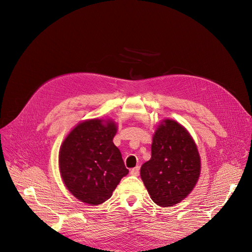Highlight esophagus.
<instances>
[{
	"label": "esophagus",
	"instance_id": "obj_1",
	"mask_svg": "<svg viewBox=\"0 0 252 252\" xmlns=\"http://www.w3.org/2000/svg\"><path fill=\"white\" fill-rule=\"evenodd\" d=\"M140 174V166H136L130 169V175L131 176H139Z\"/></svg>",
	"mask_w": 252,
	"mask_h": 252
}]
</instances>
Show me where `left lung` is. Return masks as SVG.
<instances>
[{
    "label": "left lung",
    "mask_w": 252,
    "mask_h": 252,
    "mask_svg": "<svg viewBox=\"0 0 252 252\" xmlns=\"http://www.w3.org/2000/svg\"><path fill=\"white\" fill-rule=\"evenodd\" d=\"M158 126L151 145V158L141 167V178L151 199L159 206H173L194 188L200 175V157L187 129L166 119Z\"/></svg>",
    "instance_id": "obj_1"
}]
</instances>
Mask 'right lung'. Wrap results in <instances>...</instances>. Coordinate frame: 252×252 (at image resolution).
I'll return each instance as SVG.
<instances>
[{
	"mask_svg": "<svg viewBox=\"0 0 252 252\" xmlns=\"http://www.w3.org/2000/svg\"><path fill=\"white\" fill-rule=\"evenodd\" d=\"M114 123L92 119L77 125L62 144L59 168L63 182L77 199L101 204L112 196L128 174L122 153L113 144Z\"/></svg>",
	"mask_w": 252,
	"mask_h": 252,
	"instance_id": "right-lung-1",
	"label": "right lung"
}]
</instances>
